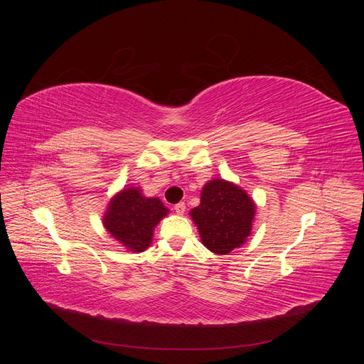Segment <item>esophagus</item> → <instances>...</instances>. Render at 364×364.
<instances>
[{"instance_id":"34e87169","label":"esophagus","mask_w":364,"mask_h":364,"mask_svg":"<svg viewBox=\"0 0 364 364\" xmlns=\"http://www.w3.org/2000/svg\"><path fill=\"white\" fill-rule=\"evenodd\" d=\"M185 209H186V206H185V203H183V202H179L178 205H174V211H176V214L183 215Z\"/></svg>"}]
</instances>
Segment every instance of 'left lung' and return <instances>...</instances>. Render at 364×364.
<instances>
[{"mask_svg":"<svg viewBox=\"0 0 364 364\" xmlns=\"http://www.w3.org/2000/svg\"><path fill=\"white\" fill-rule=\"evenodd\" d=\"M257 205L240 185L225 179L208 181L200 205L190 211L203 246L217 255H228L246 243L252 234Z\"/></svg>","mask_w":364,"mask_h":364,"instance_id":"left-lung-1","label":"left lung"}]
</instances>
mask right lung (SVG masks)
<instances>
[{
    "label": "right lung",
    "instance_id": "obj_1",
    "mask_svg": "<svg viewBox=\"0 0 364 364\" xmlns=\"http://www.w3.org/2000/svg\"><path fill=\"white\" fill-rule=\"evenodd\" d=\"M170 211L158 197H146L139 186H124L107 203L103 226L129 252H144L153 232Z\"/></svg>",
    "mask_w": 364,
    "mask_h": 364
}]
</instances>
